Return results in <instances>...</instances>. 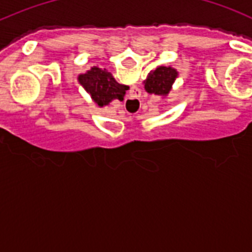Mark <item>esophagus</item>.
<instances>
[{"label": "esophagus", "instance_id": "obj_1", "mask_svg": "<svg viewBox=\"0 0 252 252\" xmlns=\"http://www.w3.org/2000/svg\"><path fill=\"white\" fill-rule=\"evenodd\" d=\"M135 90H136L135 94L131 95V98L128 99V106H130L131 108H135V110H136V108L140 107V104H141V101H140V93H141V91L137 90V88H135Z\"/></svg>", "mask_w": 252, "mask_h": 252}]
</instances>
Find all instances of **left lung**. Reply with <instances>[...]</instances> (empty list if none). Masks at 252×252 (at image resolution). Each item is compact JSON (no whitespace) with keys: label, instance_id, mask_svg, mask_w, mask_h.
I'll list each match as a JSON object with an SVG mask.
<instances>
[{"label":"left lung","instance_id":"left-lung-1","mask_svg":"<svg viewBox=\"0 0 252 252\" xmlns=\"http://www.w3.org/2000/svg\"><path fill=\"white\" fill-rule=\"evenodd\" d=\"M178 77H179V73L175 68L170 65H159L149 73L144 81V88L150 94L165 98Z\"/></svg>","mask_w":252,"mask_h":252}]
</instances>
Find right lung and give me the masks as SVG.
Returning a JSON list of instances; mask_svg holds the SVG:
<instances>
[{
    "label": "right lung",
    "mask_w": 252,
    "mask_h": 252,
    "mask_svg": "<svg viewBox=\"0 0 252 252\" xmlns=\"http://www.w3.org/2000/svg\"><path fill=\"white\" fill-rule=\"evenodd\" d=\"M78 83L83 87L92 101L98 107L108 106L112 101H124L128 86L116 82L113 75L107 69L92 66L86 73L78 75Z\"/></svg>",
    "instance_id": "right-lung-1"
}]
</instances>
